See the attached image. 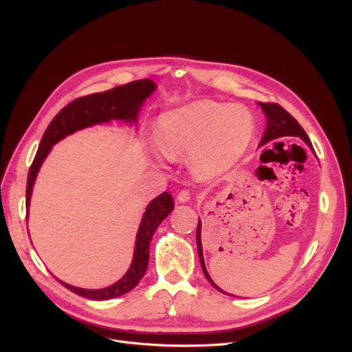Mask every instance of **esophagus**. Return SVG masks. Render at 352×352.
I'll use <instances>...</instances> for the list:
<instances>
[{
	"instance_id": "obj_1",
	"label": "esophagus",
	"mask_w": 352,
	"mask_h": 352,
	"mask_svg": "<svg viewBox=\"0 0 352 352\" xmlns=\"http://www.w3.org/2000/svg\"><path fill=\"white\" fill-rule=\"evenodd\" d=\"M191 199V192L188 190H182L179 191V194L177 195V201L181 202V204H184V202H188Z\"/></svg>"
}]
</instances>
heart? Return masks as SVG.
Wrapping results in <instances>:
<instances>
[{
	"mask_svg": "<svg viewBox=\"0 0 352 352\" xmlns=\"http://www.w3.org/2000/svg\"><path fill=\"white\" fill-rule=\"evenodd\" d=\"M254 133L255 121L248 108L202 100L164 113L157 121L155 141L170 160L191 154L192 171L210 178L243 157Z\"/></svg>",
	"mask_w": 352,
	"mask_h": 352,
	"instance_id": "b5f03b06",
	"label": "heart"
}]
</instances>
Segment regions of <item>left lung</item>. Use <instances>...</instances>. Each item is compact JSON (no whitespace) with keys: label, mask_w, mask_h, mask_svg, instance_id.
I'll return each mask as SVG.
<instances>
[{"label":"left lung","mask_w":352,"mask_h":352,"mask_svg":"<svg viewBox=\"0 0 352 352\" xmlns=\"http://www.w3.org/2000/svg\"><path fill=\"white\" fill-rule=\"evenodd\" d=\"M258 104L261 105L264 114L267 117V128H265V133L261 138L260 146L265 145L267 142H270L272 140L281 138V137H300L312 150V145H311L308 135L305 134L302 126L297 122V120H295L288 113V111H285L281 105L274 104V102H258ZM197 250H198V256H199V263L202 267V272H204L206 278L210 281V284L214 288H217L221 292H224L211 280V276L206 268L204 255H202V244H201V219H198V227H197ZM224 294H227V292H224Z\"/></svg>","instance_id":"1"}]
</instances>
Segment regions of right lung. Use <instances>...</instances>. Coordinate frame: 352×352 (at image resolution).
Segmentation results:
<instances>
[{"instance_id": "add662e5", "label": "right lung", "mask_w": 352, "mask_h": 352, "mask_svg": "<svg viewBox=\"0 0 352 352\" xmlns=\"http://www.w3.org/2000/svg\"><path fill=\"white\" fill-rule=\"evenodd\" d=\"M155 88L157 87L151 80H138L108 89L105 92L80 97L64 107L45 129L38 151H36L35 158L30 166L27 179V207H30L36 174H38L40 166L51 151L52 145L67 135L78 131V129L101 122H109L111 120H121L135 124L144 101L153 94ZM173 210L174 201L168 192H162L148 204L137 232L131 267L116 284L101 289H85L72 287L60 280L58 281L74 294L81 295V297L88 300L104 301L129 292L137 287L146 271L148 260H150V243L155 230Z\"/></svg>"}]
</instances>
